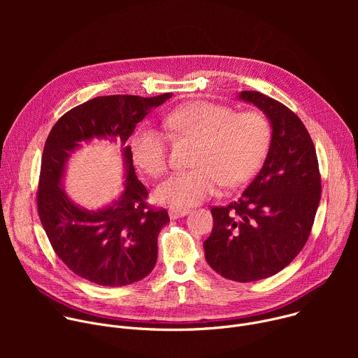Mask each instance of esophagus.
Instances as JSON below:
<instances>
[{
  "label": "esophagus",
  "instance_id": "obj_1",
  "mask_svg": "<svg viewBox=\"0 0 358 358\" xmlns=\"http://www.w3.org/2000/svg\"><path fill=\"white\" fill-rule=\"evenodd\" d=\"M187 214H189V210L187 208H170L169 210V215L171 220H177V218H181V217H185Z\"/></svg>",
  "mask_w": 358,
  "mask_h": 358
}]
</instances>
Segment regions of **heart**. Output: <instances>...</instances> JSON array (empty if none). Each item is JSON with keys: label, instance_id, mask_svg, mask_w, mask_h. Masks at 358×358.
Segmentation results:
<instances>
[{"label": "heart", "instance_id": "1", "mask_svg": "<svg viewBox=\"0 0 358 358\" xmlns=\"http://www.w3.org/2000/svg\"><path fill=\"white\" fill-rule=\"evenodd\" d=\"M164 127L198 140L196 167L173 174L156 196L176 208L191 207L217 194L220 187H235L258 170L271 144L272 127L259 110L236 112L213 103L192 101L164 117ZM131 156L145 174L159 178L169 170V138L160 130L141 126L131 137Z\"/></svg>", "mask_w": 358, "mask_h": 358}]
</instances>
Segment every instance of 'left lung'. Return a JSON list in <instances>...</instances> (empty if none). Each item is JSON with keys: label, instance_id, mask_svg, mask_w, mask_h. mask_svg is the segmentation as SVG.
I'll list each match as a JSON object with an SVG mask.
<instances>
[{"label": "left lung", "instance_id": "left-lung-1", "mask_svg": "<svg viewBox=\"0 0 358 358\" xmlns=\"http://www.w3.org/2000/svg\"><path fill=\"white\" fill-rule=\"evenodd\" d=\"M239 97L271 120V147L242 196L211 208L214 227L203 249L217 273L245 283L276 275L303 249L320 202L322 177L312 137L296 113L261 92L243 90Z\"/></svg>", "mask_w": 358, "mask_h": 358}]
</instances>
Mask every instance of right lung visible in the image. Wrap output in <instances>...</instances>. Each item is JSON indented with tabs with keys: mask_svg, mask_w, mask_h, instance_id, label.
<instances>
[{
	"mask_svg": "<svg viewBox=\"0 0 358 358\" xmlns=\"http://www.w3.org/2000/svg\"><path fill=\"white\" fill-rule=\"evenodd\" d=\"M171 96L94 97L66 112L45 141L36 191L39 220L58 258L92 283L119 287L145 278L156 266L157 236L170 218L147 202L129 145L123 148L124 192L103 210L86 211L68 198L61 184L65 164L76 147L94 137L124 144L137 123Z\"/></svg>",
	"mask_w": 358,
	"mask_h": 358,
	"instance_id": "right-lung-1",
	"label": "right lung"
}]
</instances>
